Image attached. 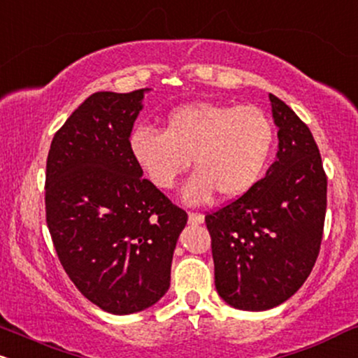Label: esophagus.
<instances>
[{
  "instance_id": "1",
  "label": "esophagus",
  "mask_w": 358,
  "mask_h": 358,
  "mask_svg": "<svg viewBox=\"0 0 358 358\" xmlns=\"http://www.w3.org/2000/svg\"><path fill=\"white\" fill-rule=\"evenodd\" d=\"M188 222L192 223V225H201V223L205 222V217L201 213H188Z\"/></svg>"
}]
</instances>
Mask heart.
Returning <instances> with one entry per match:
<instances>
[{"mask_svg":"<svg viewBox=\"0 0 358 358\" xmlns=\"http://www.w3.org/2000/svg\"><path fill=\"white\" fill-rule=\"evenodd\" d=\"M273 124L253 105L195 101L168 113L165 131L136 127L130 153L155 187L171 190L192 165L196 171L183 187L187 203L200 205L218 192L234 200L252 190L272 155Z\"/></svg>","mask_w":358,"mask_h":358,"instance_id":"obj_1","label":"heart"}]
</instances>
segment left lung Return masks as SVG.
I'll return each instance as SVG.
<instances>
[{
    "label": "left lung",
    "mask_w": 358,
    "mask_h": 358,
    "mask_svg": "<svg viewBox=\"0 0 358 358\" xmlns=\"http://www.w3.org/2000/svg\"><path fill=\"white\" fill-rule=\"evenodd\" d=\"M278 128L277 158L252 190L206 215L215 287L230 307H278L312 272L327 210V176L312 131L268 94Z\"/></svg>",
    "instance_id": "1"
}]
</instances>
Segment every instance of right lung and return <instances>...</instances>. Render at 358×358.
Returning <instances> with one entry per match:
<instances>
[{
    "mask_svg": "<svg viewBox=\"0 0 358 358\" xmlns=\"http://www.w3.org/2000/svg\"><path fill=\"white\" fill-rule=\"evenodd\" d=\"M148 92L93 93L56 131L46 162V223L59 262L90 302L115 315L166 294L188 220L130 153Z\"/></svg>",
    "mask_w": 358,
    "mask_h": 358,
    "instance_id": "obj_1",
    "label": "right lung"
}]
</instances>
